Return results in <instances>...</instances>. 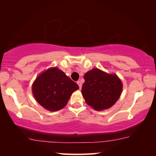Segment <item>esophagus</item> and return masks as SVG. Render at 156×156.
<instances>
[{"instance_id":"obj_1","label":"esophagus","mask_w":156,"mask_h":156,"mask_svg":"<svg viewBox=\"0 0 156 156\" xmlns=\"http://www.w3.org/2000/svg\"><path fill=\"white\" fill-rule=\"evenodd\" d=\"M77 84H78V86H79V87H80V89H81L82 88V83L80 81H78L77 82Z\"/></svg>"}]
</instances>
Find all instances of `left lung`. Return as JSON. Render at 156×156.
Masks as SVG:
<instances>
[{"label": "left lung", "mask_w": 156, "mask_h": 156, "mask_svg": "<svg viewBox=\"0 0 156 156\" xmlns=\"http://www.w3.org/2000/svg\"><path fill=\"white\" fill-rule=\"evenodd\" d=\"M84 78L82 94L86 103L94 110L109 109L121 96L123 84L115 73L94 68L84 75Z\"/></svg>", "instance_id": "left-lung-1"}]
</instances>
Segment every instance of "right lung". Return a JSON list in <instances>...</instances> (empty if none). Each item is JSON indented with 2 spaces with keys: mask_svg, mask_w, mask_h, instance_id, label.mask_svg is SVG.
<instances>
[{
  "mask_svg": "<svg viewBox=\"0 0 156 156\" xmlns=\"http://www.w3.org/2000/svg\"><path fill=\"white\" fill-rule=\"evenodd\" d=\"M79 87L56 67H49L37 76L31 86L34 98L44 109L56 112L67 105Z\"/></svg>",
  "mask_w": 156,
  "mask_h": 156,
  "instance_id": "obj_1",
  "label": "right lung"
}]
</instances>
